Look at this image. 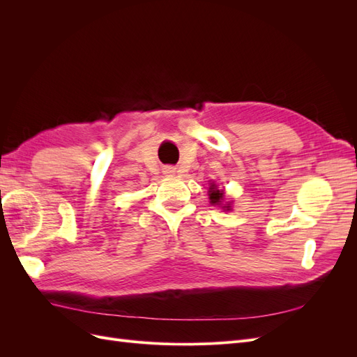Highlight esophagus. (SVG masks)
Listing matches in <instances>:
<instances>
[{"label": "esophagus", "mask_w": 357, "mask_h": 357, "mask_svg": "<svg viewBox=\"0 0 357 357\" xmlns=\"http://www.w3.org/2000/svg\"><path fill=\"white\" fill-rule=\"evenodd\" d=\"M164 172H165L167 176H172V174H174V172H176V169L172 168V167H167V168L164 169Z\"/></svg>", "instance_id": "esophagus-1"}]
</instances>
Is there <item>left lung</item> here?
I'll list each match as a JSON object with an SVG mask.
<instances>
[{"instance_id":"obj_1","label":"left lung","mask_w":357,"mask_h":357,"mask_svg":"<svg viewBox=\"0 0 357 357\" xmlns=\"http://www.w3.org/2000/svg\"><path fill=\"white\" fill-rule=\"evenodd\" d=\"M208 195H210V201H211V204H219V202H222V199H223V193L215 188L214 185H211L210 186V189H208ZM225 208L226 210H229V205H225Z\"/></svg>"}]
</instances>
